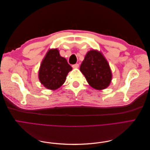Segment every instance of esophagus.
I'll list each match as a JSON object with an SVG mask.
<instances>
[{"instance_id": "1", "label": "esophagus", "mask_w": 150, "mask_h": 150, "mask_svg": "<svg viewBox=\"0 0 150 150\" xmlns=\"http://www.w3.org/2000/svg\"><path fill=\"white\" fill-rule=\"evenodd\" d=\"M72 67H73V68H78L79 67V64H75L74 65H72Z\"/></svg>"}]
</instances>
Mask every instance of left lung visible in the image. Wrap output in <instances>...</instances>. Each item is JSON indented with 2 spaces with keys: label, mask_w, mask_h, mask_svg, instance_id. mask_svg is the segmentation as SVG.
Here are the masks:
<instances>
[{
  "label": "left lung",
  "mask_w": 150,
  "mask_h": 150,
  "mask_svg": "<svg viewBox=\"0 0 150 150\" xmlns=\"http://www.w3.org/2000/svg\"><path fill=\"white\" fill-rule=\"evenodd\" d=\"M80 71L92 88L101 90L110 84L112 73L108 61L101 52L89 51L81 63Z\"/></svg>",
  "instance_id": "1"
}]
</instances>
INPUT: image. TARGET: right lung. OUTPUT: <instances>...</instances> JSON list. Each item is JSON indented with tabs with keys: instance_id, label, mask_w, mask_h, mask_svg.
I'll list each match as a JSON object with an SVG mask.
<instances>
[{
	"instance_id": "add662e5",
	"label": "right lung",
	"mask_w": 150,
	"mask_h": 150,
	"mask_svg": "<svg viewBox=\"0 0 150 150\" xmlns=\"http://www.w3.org/2000/svg\"><path fill=\"white\" fill-rule=\"evenodd\" d=\"M72 69L66 59L60 56L57 49H50L40 64L39 79L44 87L55 90L64 83Z\"/></svg>"
}]
</instances>
